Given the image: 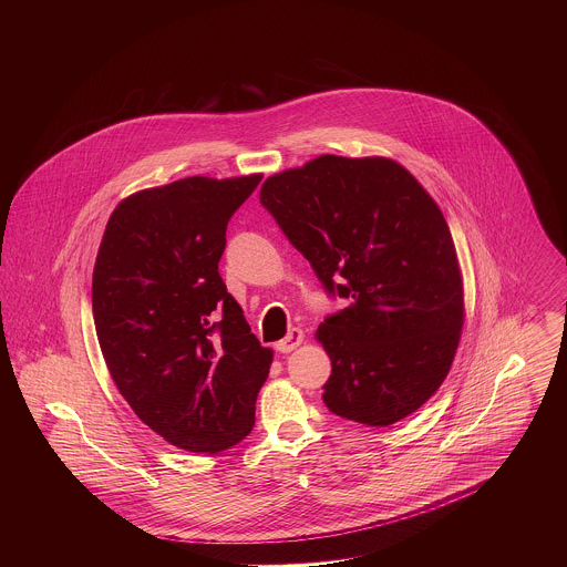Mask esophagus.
I'll use <instances>...</instances> for the list:
<instances>
[{"label": "esophagus", "instance_id": "1", "mask_svg": "<svg viewBox=\"0 0 567 567\" xmlns=\"http://www.w3.org/2000/svg\"><path fill=\"white\" fill-rule=\"evenodd\" d=\"M303 342V331L293 327L287 338H282L280 342H276V351L278 352H291L296 351L297 347Z\"/></svg>", "mask_w": 567, "mask_h": 567}]
</instances>
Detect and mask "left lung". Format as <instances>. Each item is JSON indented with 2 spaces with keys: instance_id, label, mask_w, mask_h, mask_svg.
Here are the masks:
<instances>
[{
  "instance_id": "1",
  "label": "left lung",
  "mask_w": 567,
  "mask_h": 567,
  "mask_svg": "<svg viewBox=\"0 0 567 567\" xmlns=\"http://www.w3.org/2000/svg\"><path fill=\"white\" fill-rule=\"evenodd\" d=\"M261 206L347 308L319 324L331 359L323 402L386 427L425 404L449 374L463 285L449 225L400 163L323 155L270 176Z\"/></svg>"
}]
</instances>
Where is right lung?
<instances>
[{
	"label": "right lung",
	"mask_w": 567,
	"mask_h": 567,
	"mask_svg": "<svg viewBox=\"0 0 567 567\" xmlns=\"http://www.w3.org/2000/svg\"><path fill=\"white\" fill-rule=\"evenodd\" d=\"M261 174L183 178L123 199L93 270L110 377L140 421L190 453L236 446L255 425L270 349L218 274L225 231Z\"/></svg>",
	"instance_id": "add662e5"
}]
</instances>
